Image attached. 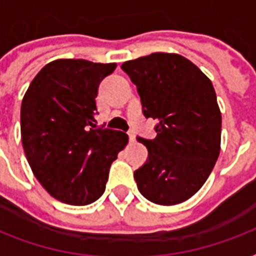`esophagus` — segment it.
Listing matches in <instances>:
<instances>
[{"label":"esophagus","mask_w":256,"mask_h":256,"mask_svg":"<svg viewBox=\"0 0 256 256\" xmlns=\"http://www.w3.org/2000/svg\"><path fill=\"white\" fill-rule=\"evenodd\" d=\"M128 140H130V142H134V140H136V134H134V132H128Z\"/></svg>","instance_id":"1"}]
</instances>
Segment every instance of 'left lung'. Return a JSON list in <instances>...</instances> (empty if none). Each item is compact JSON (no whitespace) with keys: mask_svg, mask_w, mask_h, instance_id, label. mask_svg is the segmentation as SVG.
<instances>
[{"mask_svg":"<svg viewBox=\"0 0 256 256\" xmlns=\"http://www.w3.org/2000/svg\"><path fill=\"white\" fill-rule=\"evenodd\" d=\"M136 86L156 138L136 136L148 160L134 171L138 190L164 206L191 198L206 182L220 150L222 116L212 84L179 54L152 53L122 64Z\"/></svg>","mask_w":256,"mask_h":256,"instance_id":"8db88e82","label":"left lung"}]
</instances>
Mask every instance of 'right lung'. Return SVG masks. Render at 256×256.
Here are the masks:
<instances>
[{"instance_id":"1","label":"right lung","mask_w":256,"mask_h":256,"mask_svg":"<svg viewBox=\"0 0 256 256\" xmlns=\"http://www.w3.org/2000/svg\"><path fill=\"white\" fill-rule=\"evenodd\" d=\"M116 64L57 60L34 77L21 104L26 160L58 200L85 206L104 194L126 132L96 126V96Z\"/></svg>"}]
</instances>
